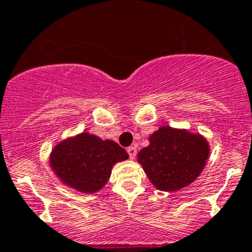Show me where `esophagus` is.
<instances>
[{
  "instance_id": "1",
  "label": "esophagus",
  "mask_w": 252,
  "mask_h": 252,
  "mask_svg": "<svg viewBox=\"0 0 252 252\" xmlns=\"http://www.w3.org/2000/svg\"><path fill=\"white\" fill-rule=\"evenodd\" d=\"M126 151H128V155H129V157H130L131 159H134L135 158V156H136V147L135 146H130V147H128V150H126Z\"/></svg>"
}]
</instances>
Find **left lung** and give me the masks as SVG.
<instances>
[{
	"instance_id": "8db88e82",
	"label": "left lung",
	"mask_w": 252,
	"mask_h": 252,
	"mask_svg": "<svg viewBox=\"0 0 252 252\" xmlns=\"http://www.w3.org/2000/svg\"><path fill=\"white\" fill-rule=\"evenodd\" d=\"M208 155L210 146L202 135L164 126L150 135L138 162L156 189L177 191L199 177Z\"/></svg>"
}]
</instances>
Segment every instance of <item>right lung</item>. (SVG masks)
<instances>
[{"instance_id": "1", "label": "right lung", "mask_w": 252, "mask_h": 252, "mask_svg": "<svg viewBox=\"0 0 252 252\" xmlns=\"http://www.w3.org/2000/svg\"><path fill=\"white\" fill-rule=\"evenodd\" d=\"M128 157L117 142L81 133L56 145L50 155V164L63 184L94 194L108 182L112 167Z\"/></svg>"}]
</instances>
